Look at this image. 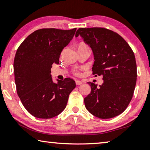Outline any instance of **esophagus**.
<instances>
[{"label":"esophagus","mask_w":150,"mask_h":150,"mask_svg":"<svg viewBox=\"0 0 150 150\" xmlns=\"http://www.w3.org/2000/svg\"><path fill=\"white\" fill-rule=\"evenodd\" d=\"M75 83H76V85H80L83 84V82H82V81H79V80H77L75 81Z\"/></svg>","instance_id":"obj_1"}]
</instances>
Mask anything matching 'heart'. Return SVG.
Here are the masks:
<instances>
[{
    "label": "heart",
    "instance_id": "b5f03b06",
    "mask_svg": "<svg viewBox=\"0 0 150 150\" xmlns=\"http://www.w3.org/2000/svg\"><path fill=\"white\" fill-rule=\"evenodd\" d=\"M85 45V44H80V45ZM73 74L75 75H77V76H78V75H80V72H79V71L77 70V69H75V70H73Z\"/></svg>",
    "mask_w": 150,
    "mask_h": 150
}]
</instances>
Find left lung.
Segmentation results:
<instances>
[{
	"instance_id": "1",
	"label": "left lung",
	"mask_w": 150,
	"mask_h": 150,
	"mask_svg": "<svg viewBox=\"0 0 150 150\" xmlns=\"http://www.w3.org/2000/svg\"><path fill=\"white\" fill-rule=\"evenodd\" d=\"M79 35L93 50V74L103 79L99 87L88 82L91 91L84 98L85 107L96 117H115L128 107L135 89L137 67L133 51L122 37L104 28H80L75 37Z\"/></svg>"
}]
</instances>
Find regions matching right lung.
I'll list each match as a JSON object with an SVG mask.
<instances>
[{"label":"right lung","mask_w":150,"mask_h":150,"mask_svg":"<svg viewBox=\"0 0 150 150\" xmlns=\"http://www.w3.org/2000/svg\"><path fill=\"white\" fill-rule=\"evenodd\" d=\"M76 29L35 30L18 48L14 60L17 94L34 117L47 119L59 115L75 88V81L70 78L53 82L51 68L53 63H59L61 52L72 40Z\"/></svg>","instance_id":"right-lung-1"}]
</instances>
